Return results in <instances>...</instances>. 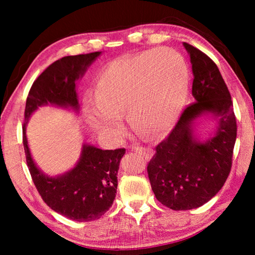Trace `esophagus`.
<instances>
[{
    "label": "esophagus",
    "mask_w": 255,
    "mask_h": 255,
    "mask_svg": "<svg viewBox=\"0 0 255 255\" xmlns=\"http://www.w3.org/2000/svg\"><path fill=\"white\" fill-rule=\"evenodd\" d=\"M131 150H133V152H136L140 155H143L146 159H149L153 156V149L150 147H146V146L133 145V146H131Z\"/></svg>",
    "instance_id": "obj_1"
}]
</instances>
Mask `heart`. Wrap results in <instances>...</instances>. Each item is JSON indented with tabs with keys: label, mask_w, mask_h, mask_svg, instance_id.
<instances>
[{
	"label": "heart",
	"mask_w": 255,
	"mask_h": 255,
	"mask_svg": "<svg viewBox=\"0 0 255 255\" xmlns=\"http://www.w3.org/2000/svg\"><path fill=\"white\" fill-rule=\"evenodd\" d=\"M189 72L175 50L155 48L108 63L98 77L97 103H88L85 117L96 131L122 133L126 112L136 130L158 136L178 118L188 97Z\"/></svg>",
	"instance_id": "1"
}]
</instances>
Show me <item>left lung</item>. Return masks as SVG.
<instances>
[{
	"label": "left lung",
	"mask_w": 255,
	"mask_h": 255,
	"mask_svg": "<svg viewBox=\"0 0 255 255\" xmlns=\"http://www.w3.org/2000/svg\"><path fill=\"white\" fill-rule=\"evenodd\" d=\"M192 64V96L174 128L156 147L147 164L152 190L173 210L198 208L209 201L230 175L236 140V118L231 93L210 57L184 42ZM204 112L219 118L216 135L206 143L193 139L191 124Z\"/></svg>",
	"instance_id": "left-lung-1"
}]
</instances>
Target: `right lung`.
I'll return each mask as SVG.
<instances>
[{
	"instance_id": "right-lung-1",
	"label": "right lung",
	"mask_w": 255,
	"mask_h": 255,
	"mask_svg": "<svg viewBox=\"0 0 255 255\" xmlns=\"http://www.w3.org/2000/svg\"><path fill=\"white\" fill-rule=\"evenodd\" d=\"M100 54L65 56L50 64L33 82L24 109L23 147L33 184L49 208L76 222L97 221L109 210L117 193L119 163L126 149L103 150L84 145L74 169L58 178H48L37 169L30 155L25 122L38 107L47 103L79 109L75 81Z\"/></svg>"
}]
</instances>
